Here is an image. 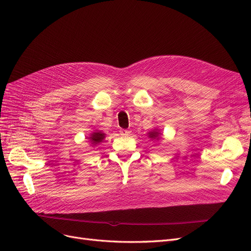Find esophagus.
I'll list each match as a JSON object with an SVG mask.
<instances>
[{
  "mask_svg": "<svg viewBox=\"0 0 251 251\" xmlns=\"http://www.w3.org/2000/svg\"><path fill=\"white\" fill-rule=\"evenodd\" d=\"M131 131L130 130H127V129H121L120 130V134L121 135H129Z\"/></svg>",
  "mask_w": 251,
  "mask_h": 251,
  "instance_id": "34e87169",
  "label": "esophagus"
}]
</instances>
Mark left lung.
Here are the masks:
<instances>
[{"instance_id":"left-lung-1","label":"left lung","mask_w":251,"mask_h":251,"mask_svg":"<svg viewBox=\"0 0 251 251\" xmlns=\"http://www.w3.org/2000/svg\"><path fill=\"white\" fill-rule=\"evenodd\" d=\"M159 135H160V132H159V130H156V129H154V130L151 131V132H149V137L151 139H159L160 138Z\"/></svg>"}]
</instances>
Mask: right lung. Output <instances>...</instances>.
<instances>
[{
	"label": "right lung",
	"mask_w": 251,
	"mask_h": 251,
	"mask_svg": "<svg viewBox=\"0 0 251 251\" xmlns=\"http://www.w3.org/2000/svg\"><path fill=\"white\" fill-rule=\"evenodd\" d=\"M104 137H105V134L102 133L101 131H96V132H92L90 134V137H88V139L92 146H96V144L102 142Z\"/></svg>",
	"instance_id": "obj_1"
}]
</instances>
